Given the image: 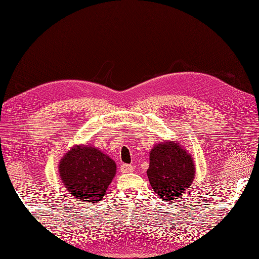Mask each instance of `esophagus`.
<instances>
[{
	"mask_svg": "<svg viewBox=\"0 0 259 259\" xmlns=\"http://www.w3.org/2000/svg\"><path fill=\"white\" fill-rule=\"evenodd\" d=\"M120 172L121 173H130L133 171V166L132 165H127V164H124L121 165L120 168H119Z\"/></svg>",
	"mask_w": 259,
	"mask_h": 259,
	"instance_id": "esophagus-1",
	"label": "esophagus"
}]
</instances>
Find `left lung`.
Here are the masks:
<instances>
[{"instance_id":"1","label":"left lung","mask_w":259,"mask_h":259,"mask_svg":"<svg viewBox=\"0 0 259 259\" xmlns=\"http://www.w3.org/2000/svg\"><path fill=\"white\" fill-rule=\"evenodd\" d=\"M149 158L148 179L160 198L174 200L191 188L195 176L194 161L182 145L175 141L155 144Z\"/></svg>"}]
</instances>
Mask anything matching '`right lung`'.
Instances as JSON below:
<instances>
[{
	"label": "right lung",
	"mask_w": 259,
	"mask_h": 259,
	"mask_svg": "<svg viewBox=\"0 0 259 259\" xmlns=\"http://www.w3.org/2000/svg\"><path fill=\"white\" fill-rule=\"evenodd\" d=\"M60 178L68 192L85 202L100 201L116 173L114 160L100 149L75 145L59 162Z\"/></svg>",
	"instance_id": "1"
}]
</instances>
